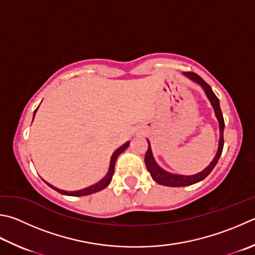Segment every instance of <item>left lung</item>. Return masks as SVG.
I'll return each mask as SVG.
<instances>
[{
  "instance_id": "left-lung-1",
  "label": "left lung",
  "mask_w": 255,
  "mask_h": 255,
  "mask_svg": "<svg viewBox=\"0 0 255 255\" xmlns=\"http://www.w3.org/2000/svg\"><path fill=\"white\" fill-rule=\"evenodd\" d=\"M185 75H186L189 79H192L193 81L200 83V85L203 87V89H204L207 98L210 99L213 108H214L217 120H219L221 137H220V142H219V149H217L214 159H213L210 166H207V167L203 170V172L198 173L196 175H192V176L175 175V174H170L168 172H166V170H164V169H161L159 166L156 164L154 157H152V154H151L150 145H149V142H148V149H147L146 155H145V164H146L148 172L150 173V176L152 177V179L155 180V182H157L160 185H164V186H169V187L189 186V185H193L195 183L201 182V180L207 177V176L210 175V173L213 170V168L216 166L217 161H219L220 157L222 155V151H223V146H224V137H223L224 118H223V115H222V112H221L219 98H217L214 92H213L211 86L203 80L200 76L196 75V73L189 71V72H185Z\"/></svg>"
}]
</instances>
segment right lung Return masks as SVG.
<instances>
[{
    "label": "right lung",
    "instance_id": "1",
    "mask_svg": "<svg viewBox=\"0 0 255 255\" xmlns=\"http://www.w3.org/2000/svg\"><path fill=\"white\" fill-rule=\"evenodd\" d=\"M36 110H38V108L34 110V115L36 113ZM128 146H129V142H126V143H125V145H123L122 147H119L118 149L114 152V155L112 157V160H110V167H109V170H108V174L106 175V177L104 179H101L99 183L92 185V186H90V187L85 188V189H81V191L67 192V191H62V189H59L57 187H54V186H52V185H50L47 182H45V183H47L51 188H53L54 191L61 193V194H63V195H69V196H85V195H90V194H94L96 192H99V191H101V189H104V188L107 187L108 185L110 184V182H112L113 175H114V172H115V165H116V160H117V157L120 154H122V152L125 149H126Z\"/></svg>",
    "mask_w": 255,
    "mask_h": 255
}]
</instances>
